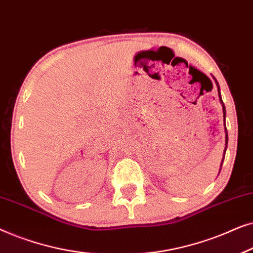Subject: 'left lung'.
<instances>
[{
	"label": "left lung",
	"mask_w": 253,
	"mask_h": 253,
	"mask_svg": "<svg viewBox=\"0 0 253 253\" xmlns=\"http://www.w3.org/2000/svg\"><path fill=\"white\" fill-rule=\"evenodd\" d=\"M215 82H216V81H215ZM216 85H217V89H219V99H220V102L222 103V109H223V119H226V107H224V103H223V101H222V98H221V94H220V87H219V84H217V82H216ZM224 130H226V148H224V152H223V159H222V161H221L220 170H221V167H222V164H223V160H224V155H226V151H227V145H228V132H227L226 123H224Z\"/></svg>",
	"instance_id": "1"
}]
</instances>
